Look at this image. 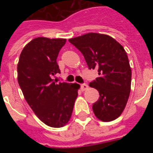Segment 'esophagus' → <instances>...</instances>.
I'll use <instances>...</instances> for the list:
<instances>
[{"mask_svg":"<svg viewBox=\"0 0 153 153\" xmlns=\"http://www.w3.org/2000/svg\"><path fill=\"white\" fill-rule=\"evenodd\" d=\"M88 84H86V83H83V84L80 85V88H81L82 91H85V90L88 89Z\"/></svg>","mask_w":153,"mask_h":153,"instance_id":"esophagus-1","label":"esophagus"}]
</instances>
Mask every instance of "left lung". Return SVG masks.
Masks as SVG:
<instances>
[{
  "label": "left lung",
  "mask_w": 153,
  "mask_h": 153,
  "mask_svg": "<svg viewBox=\"0 0 153 153\" xmlns=\"http://www.w3.org/2000/svg\"><path fill=\"white\" fill-rule=\"evenodd\" d=\"M83 54L87 65L97 69L99 77L89 86L99 92V99L93 103L96 117L111 121L121 115L131 88V68L126 51L108 35L89 33L69 39Z\"/></svg>",
  "instance_id": "left-lung-1"
}]
</instances>
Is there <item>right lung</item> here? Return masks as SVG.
Masks as SVG:
<instances>
[{
  "label": "right lung",
  "mask_w": 153,
  "mask_h": 153,
  "mask_svg": "<svg viewBox=\"0 0 153 153\" xmlns=\"http://www.w3.org/2000/svg\"><path fill=\"white\" fill-rule=\"evenodd\" d=\"M64 38H36L22 51L18 65V82L25 100L44 124L54 128L66 125L73 112L79 85L58 83L56 59Z\"/></svg>",
  "instance_id": "add662e5"
}]
</instances>
